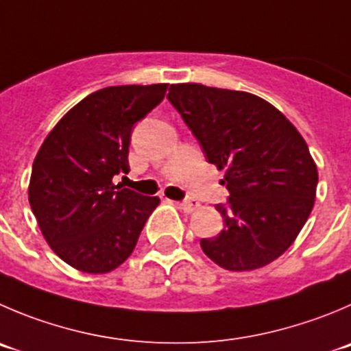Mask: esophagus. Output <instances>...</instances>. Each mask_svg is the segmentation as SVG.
<instances>
[{
	"instance_id": "1",
	"label": "esophagus",
	"mask_w": 351,
	"mask_h": 351,
	"mask_svg": "<svg viewBox=\"0 0 351 351\" xmlns=\"http://www.w3.org/2000/svg\"><path fill=\"white\" fill-rule=\"evenodd\" d=\"M179 205H181V208L184 210V212H195L196 208H199V202L195 198L184 199V202H181Z\"/></svg>"
}]
</instances>
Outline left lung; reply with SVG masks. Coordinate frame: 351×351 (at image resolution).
Listing matches in <instances>:
<instances>
[{"label": "left lung", "instance_id": "obj_1", "mask_svg": "<svg viewBox=\"0 0 351 351\" xmlns=\"http://www.w3.org/2000/svg\"><path fill=\"white\" fill-rule=\"evenodd\" d=\"M206 160L226 170L223 229L199 241L222 269L255 270L281 256L305 226L319 173L296 128L265 99L203 84H172L167 95Z\"/></svg>", "mask_w": 351, "mask_h": 351}]
</instances>
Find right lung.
<instances>
[{"instance_id":"add662e5","label":"right lung","mask_w":351,"mask_h":351,"mask_svg":"<svg viewBox=\"0 0 351 351\" xmlns=\"http://www.w3.org/2000/svg\"><path fill=\"white\" fill-rule=\"evenodd\" d=\"M167 86L99 89L65 113L39 148L29 203L48 245L73 269H117L158 206L156 196L113 184V178L129 172L132 128L162 103Z\"/></svg>"}]
</instances>
